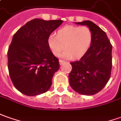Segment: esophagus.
Instances as JSON below:
<instances>
[{
  "label": "esophagus",
  "instance_id": "obj_1",
  "mask_svg": "<svg viewBox=\"0 0 121 121\" xmlns=\"http://www.w3.org/2000/svg\"><path fill=\"white\" fill-rule=\"evenodd\" d=\"M59 62H60V65H61V64H63V63H64V62H65V61L62 60H59Z\"/></svg>",
  "mask_w": 121,
  "mask_h": 121
}]
</instances>
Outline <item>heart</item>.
<instances>
[{
  "mask_svg": "<svg viewBox=\"0 0 121 121\" xmlns=\"http://www.w3.org/2000/svg\"><path fill=\"white\" fill-rule=\"evenodd\" d=\"M92 40L91 30L87 26L67 25L58 30L56 36L51 34L48 38V44L55 56L61 54L64 58H79L89 50Z\"/></svg>",
  "mask_w": 121,
  "mask_h": 121,
  "instance_id": "obj_1",
  "label": "heart"
}]
</instances>
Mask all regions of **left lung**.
Returning a JSON list of instances; mask_svg holds the SVG:
<instances>
[{"label": "left lung", "mask_w": 121, "mask_h": 121, "mask_svg": "<svg viewBox=\"0 0 121 121\" xmlns=\"http://www.w3.org/2000/svg\"><path fill=\"white\" fill-rule=\"evenodd\" d=\"M91 30L92 40L87 52L79 60L71 62L69 74L71 88L79 94L93 95L101 91L111 78L112 45L106 33L89 20L76 22Z\"/></svg>", "instance_id": "8db88e82"}]
</instances>
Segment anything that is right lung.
I'll return each mask as SVG.
<instances>
[{
    "mask_svg": "<svg viewBox=\"0 0 121 121\" xmlns=\"http://www.w3.org/2000/svg\"><path fill=\"white\" fill-rule=\"evenodd\" d=\"M62 22L35 18L14 34L7 52L8 68L12 83L23 94L36 96L50 88L60 64L48 46V38Z\"/></svg>",
    "mask_w": 121,
    "mask_h": 121,
    "instance_id": "add662e5",
    "label": "right lung"
}]
</instances>
